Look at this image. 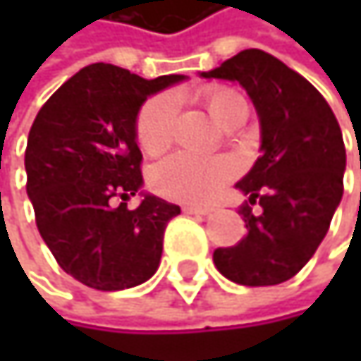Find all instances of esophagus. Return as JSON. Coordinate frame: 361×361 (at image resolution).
Masks as SVG:
<instances>
[{"instance_id": "obj_1", "label": "esophagus", "mask_w": 361, "mask_h": 361, "mask_svg": "<svg viewBox=\"0 0 361 361\" xmlns=\"http://www.w3.org/2000/svg\"><path fill=\"white\" fill-rule=\"evenodd\" d=\"M213 209L211 207H194V204H183V213H190V215H209Z\"/></svg>"}]
</instances>
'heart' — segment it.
<instances>
[{
	"label": "heart",
	"mask_w": 361,
	"mask_h": 361,
	"mask_svg": "<svg viewBox=\"0 0 361 361\" xmlns=\"http://www.w3.org/2000/svg\"><path fill=\"white\" fill-rule=\"evenodd\" d=\"M202 102L209 112L226 127L236 104L245 102L243 96L230 87H207L200 92ZM178 104L171 96H154L142 104L135 118V140L140 148L150 154H163L173 142ZM234 163L226 157H198L190 152H180L163 161L154 173V190L171 200L204 204L211 202L221 188L234 178Z\"/></svg>",
	"instance_id": "heart-1"
}]
</instances>
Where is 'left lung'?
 Segmentation results:
<instances>
[{
    "instance_id": "obj_1",
    "label": "left lung",
    "mask_w": 361,
    "mask_h": 361,
    "mask_svg": "<svg viewBox=\"0 0 361 361\" xmlns=\"http://www.w3.org/2000/svg\"><path fill=\"white\" fill-rule=\"evenodd\" d=\"M202 77L238 81L261 123V157L236 183L249 194L247 236L215 249V267L243 286L286 282L314 257L343 196L338 121L305 77L263 49H243ZM257 202L261 216L252 215Z\"/></svg>"
}]
</instances>
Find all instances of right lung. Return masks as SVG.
<instances>
[{"instance_id":"right-lung-1","label":"right lung","mask_w":361,"mask_h":361,"mask_svg":"<svg viewBox=\"0 0 361 361\" xmlns=\"http://www.w3.org/2000/svg\"><path fill=\"white\" fill-rule=\"evenodd\" d=\"M181 79L148 81L98 62L73 75L37 112L25 152L37 230L58 265L90 288L137 286L161 263L165 228L180 207L146 194L127 209L142 185L135 118L150 94Z\"/></svg>"}]
</instances>
